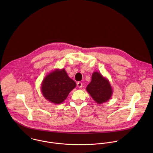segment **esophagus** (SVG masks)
<instances>
[{"label": "esophagus", "mask_w": 153, "mask_h": 153, "mask_svg": "<svg viewBox=\"0 0 153 153\" xmlns=\"http://www.w3.org/2000/svg\"><path fill=\"white\" fill-rule=\"evenodd\" d=\"M77 87L79 88H81L82 87V83L81 82H78L77 83Z\"/></svg>", "instance_id": "obj_1"}]
</instances>
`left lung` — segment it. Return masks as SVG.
Wrapping results in <instances>:
<instances>
[{"label": "left lung", "mask_w": 153, "mask_h": 153, "mask_svg": "<svg viewBox=\"0 0 153 153\" xmlns=\"http://www.w3.org/2000/svg\"><path fill=\"white\" fill-rule=\"evenodd\" d=\"M86 89L94 100L100 104L108 101L113 92L109 81L98 72L92 74V80Z\"/></svg>", "instance_id": "left-lung-1"}]
</instances>
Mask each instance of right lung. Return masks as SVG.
<instances>
[{
	"label": "right lung",
	"instance_id": "add662e5",
	"mask_svg": "<svg viewBox=\"0 0 153 153\" xmlns=\"http://www.w3.org/2000/svg\"><path fill=\"white\" fill-rule=\"evenodd\" d=\"M76 85L75 82L68 76L64 69H56L45 76L42 83L41 91L47 100L58 104L65 100Z\"/></svg>",
	"mask_w": 153,
	"mask_h": 153
}]
</instances>
